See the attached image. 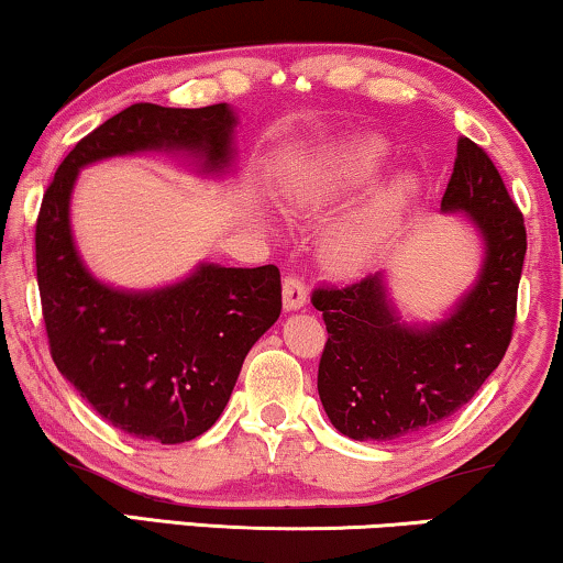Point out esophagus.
Instances as JSON below:
<instances>
[{
    "mask_svg": "<svg viewBox=\"0 0 563 563\" xmlns=\"http://www.w3.org/2000/svg\"><path fill=\"white\" fill-rule=\"evenodd\" d=\"M282 299H284V310H299L307 302V287L305 282L299 279L297 274H287L282 284Z\"/></svg>",
    "mask_w": 563,
    "mask_h": 563,
    "instance_id": "esophagus-1",
    "label": "esophagus"
}]
</instances>
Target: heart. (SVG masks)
Masks as SVG:
<instances>
[{"label":"heart","mask_w":563,"mask_h":563,"mask_svg":"<svg viewBox=\"0 0 563 563\" xmlns=\"http://www.w3.org/2000/svg\"><path fill=\"white\" fill-rule=\"evenodd\" d=\"M389 158V143L376 133H351L338 137L287 179L284 199L295 210H314L335 195L372 181ZM418 195V179L402 174L379 189L361 207L330 230L325 238V261L338 274H356L387 249L402 222L407 207Z\"/></svg>","instance_id":"b5f03b06"}]
</instances>
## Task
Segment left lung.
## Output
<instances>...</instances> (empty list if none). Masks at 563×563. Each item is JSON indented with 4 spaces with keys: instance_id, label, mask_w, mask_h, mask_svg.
I'll list each match as a JSON object with an SVG mask.
<instances>
[{
    "instance_id": "1",
    "label": "left lung",
    "mask_w": 563,
    "mask_h": 563,
    "mask_svg": "<svg viewBox=\"0 0 563 563\" xmlns=\"http://www.w3.org/2000/svg\"><path fill=\"white\" fill-rule=\"evenodd\" d=\"M441 210L468 212L487 245L479 282L449 320L433 328L399 322L382 274L312 291L328 328L320 402L353 441H397L451 418L479 391L512 341L526 220L487 151L468 137H459Z\"/></svg>"
}]
</instances>
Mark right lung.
I'll return each instance as SVG.
<instances>
[{
  "label": "right lung",
  "mask_w": 563,
  "mask_h": 563,
  "mask_svg": "<svg viewBox=\"0 0 563 563\" xmlns=\"http://www.w3.org/2000/svg\"><path fill=\"white\" fill-rule=\"evenodd\" d=\"M235 118L225 102L179 110L130 104L74 145L43 195L35 268L53 364L114 428L158 443L202 435L225 410L245 353L282 312L274 264H205L158 291H118L76 256L68 199L81 166L148 148H184L207 172L230 158Z\"/></svg>",
  "instance_id": "1"
}]
</instances>
